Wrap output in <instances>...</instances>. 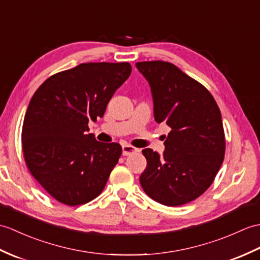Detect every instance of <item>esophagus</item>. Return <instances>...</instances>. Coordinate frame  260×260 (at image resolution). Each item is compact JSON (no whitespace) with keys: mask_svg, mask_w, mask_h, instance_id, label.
Instances as JSON below:
<instances>
[{"mask_svg":"<svg viewBox=\"0 0 260 260\" xmlns=\"http://www.w3.org/2000/svg\"><path fill=\"white\" fill-rule=\"evenodd\" d=\"M122 150H123V155L124 156H127L129 154H133L134 152H136L137 148L131 146V145H123Z\"/></svg>","mask_w":260,"mask_h":260,"instance_id":"1","label":"esophagus"}]
</instances>
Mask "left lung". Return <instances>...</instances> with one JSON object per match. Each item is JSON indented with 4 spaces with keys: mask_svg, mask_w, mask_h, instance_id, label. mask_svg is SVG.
<instances>
[{
    "mask_svg": "<svg viewBox=\"0 0 260 260\" xmlns=\"http://www.w3.org/2000/svg\"><path fill=\"white\" fill-rule=\"evenodd\" d=\"M135 65L149 84L155 120L171 128L161 156L143 149L147 166L140 182L154 201L180 206L201 196L222 164L221 114L212 94L174 64L152 61Z\"/></svg>",
    "mask_w": 260,
    "mask_h": 260,
    "instance_id": "left-lung-1",
    "label": "left lung"
}]
</instances>
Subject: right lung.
Instances as JSON below:
<instances>
[{
	"instance_id": "1",
	"label": "right lung",
	"mask_w": 260,
	"mask_h": 260,
	"mask_svg": "<svg viewBox=\"0 0 260 260\" xmlns=\"http://www.w3.org/2000/svg\"><path fill=\"white\" fill-rule=\"evenodd\" d=\"M129 63H83L48 77L24 117L22 147L33 177L59 203L86 204L104 189L122 155L117 143H101L88 122L131 75Z\"/></svg>"
}]
</instances>
